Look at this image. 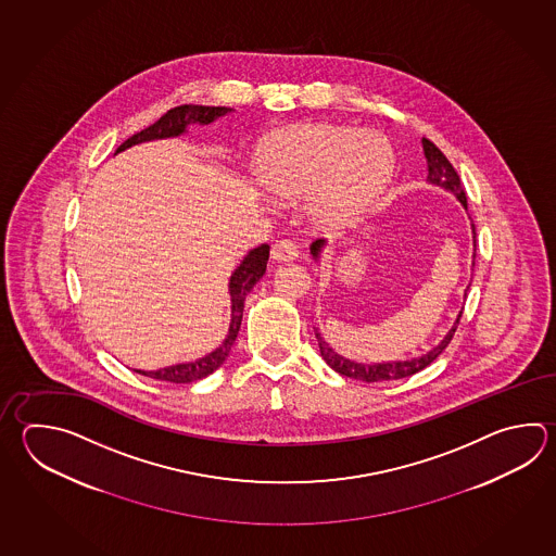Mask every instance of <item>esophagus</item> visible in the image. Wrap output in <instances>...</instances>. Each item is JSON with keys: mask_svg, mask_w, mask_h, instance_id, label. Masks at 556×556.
Instances as JSON below:
<instances>
[{"mask_svg": "<svg viewBox=\"0 0 556 556\" xmlns=\"http://www.w3.org/2000/svg\"><path fill=\"white\" fill-rule=\"evenodd\" d=\"M271 255L275 261H293L299 255V248L293 239H279L273 245Z\"/></svg>", "mask_w": 556, "mask_h": 556, "instance_id": "1", "label": "esophagus"}]
</instances>
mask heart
Here are the masks:
<instances>
[{
    "label": "heart",
    "instance_id": "obj_1",
    "mask_svg": "<svg viewBox=\"0 0 556 556\" xmlns=\"http://www.w3.org/2000/svg\"><path fill=\"white\" fill-rule=\"evenodd\" d=\"M394 150L384 137L352 126H301L273 142L261 160L265 186L281 195L318 188L313 212L325 226H342L384 192Z\"/></svg>",
    "mask_w": 556,
    "mask_h": 556
}]
</instances>
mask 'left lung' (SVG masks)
Here are the masks:
<instances>
[{
    "label": "left lung",
    "instance_id": "obj_1",
    "mask_svg": "<svg viewBox=\"0 0 556 556\" xmlns=\"http://www.w3.org/2000/svg\"><path fill=\"white\" fill-rule=\"evenodd\" d=\"M421 144H424V154H426V160H428V180H430L431 184L442 186V188L450 190V192H454L455 195H457V200L464 204V207H467V198H465L464 188H462V180H459L457 172H455L454 166H452V162L445 159V154H443L442 150L435 147L428 138H424ZM471 227H473V243H476V226ZM323 245H325V239H317V241L311 245L313 257H318ZM473 265H476V251H473ZM462 313H464V311H462ZM462 313H459V317L455 320L452 330L445 334V339H443L435 349H431L428 354H421L418 358L402 361V363H354V361H349V358L340 356L339 352L332 351L329 344L325 342V339L320 337L318 330H315V337H317L318 340L320 356H323L325 363L329 364L330 368H332L334 372H339L340 376L354 378V380H363V382L400 380V378H408V376L416 375L419 370H424L426 366H430V364L445 351V346L454 339L455 330H457V325H459V318H462Z\"/></svg>",
    "mask_w": 556,
    "mask_h": 556
}]
</instances>
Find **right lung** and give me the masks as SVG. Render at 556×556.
I'll use <instances>...</instances> for the list:
<instances>
[{"instance_id":"add662e5","label":"right lung","mask_w":556,"mask_h":556,"mask_svg":"<svg viewBox=\"0 0 556 556\" xmlns=\"http://www.w3.org/2000/svg\"><path fill=\"white\" fill-rule=\"evenodd\" d=\"M231 109L227 106H202V104H181L176 109H170L168 113L162 114L154 125L148 126L144 130L137 132L135 137L125 140L116 152L125 150V148L138 144V142H147L154 138L178 137L186 126L190 123H200V125H210L219 116L229 113ZM267 260H269V245L263 243L260 248L250 251V255L241 261L236 273L229 279V293H231V325H229V334L222 342V346L207 354L204 358L195 361V363L176 364L162 368L156 372H144L137 370L138 375L150 376L156 380L164 382H174V384H190L195 380H202L205 376L212 375L222 364L226 363L227 354L231 351L233 342L238 339L239 327H241V318H243V303L245 296L253 289V285L260 281L263 273L267 269Z\"/></svg>"}]
</instances>
